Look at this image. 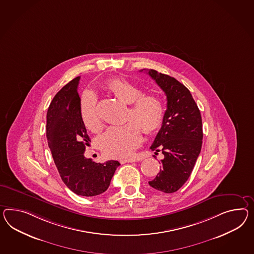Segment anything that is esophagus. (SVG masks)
<instances>
[{
    "label": "esophagus",
    "mask_w": 254,
    "mask_h": 254,
    "mask_svg": "<svg viewBox=\"0 0 254 254\" xmlns=\"http://www.w3.org/2000/svg\"><path fill=\"white\" fill-rule=\"evenodd\" d=\"M136 158H122V159H120V162L122 163V164H124V163H131V162H135L136 161Z\"/></svg>",
    "instance_id": "1"
}]
</instances>
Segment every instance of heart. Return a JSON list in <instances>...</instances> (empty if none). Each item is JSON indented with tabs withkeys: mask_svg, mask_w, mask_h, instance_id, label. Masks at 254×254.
<instances>
[{
	"mask_svg": "<svg viewBox=\"0 0 254 254\" xmlns=\"http://www.w3.org/2000/svg\"><path fill=\"white\" fill-rule=\"evenodd\" d=\"M105 89L125 104L130 105L126 124L111 127L99 139L100 148L106 156L124 158L130 156L141 143V129L147 135L160 129L165 117L162 99L156 94L143 95L138 85L127 80H109ZM80 113L85 127L93 132L100 131L103 124L99 117L97 98L91 91L85 92L80 103Z\"/></svg>",
	"mask_w": 254,
	"mask_h": 254,
	"instance_id": "1",
	"label": "heart"
}]
</instances>
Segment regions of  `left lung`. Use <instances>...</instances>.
Wrapping results in <instances>:
<instances>
[{
    "instance_id": "obj_1",
    "label": "left lung",
    "mask_w": 254,
    "mask_h": 254,
    "mask_svg": "<svg viewBox=\"0 0 254 254\" xmlns=\"http://www.w3.org/2000/svg\"><path fill=\"white\" fill-rule=\"evenodd\" d=\"M143 70H141L142 72ZM167 96L161 129L150 149L162 152V168L149 185L166 193L175 192L187 182L202 143L201 113L190 92L174 77L147 70Z\"/></svg>"
}]
</instances>
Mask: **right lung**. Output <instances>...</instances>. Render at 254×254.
I'll return each instance as SVG.
<instances>
[{
    "mask_svg": "<svg viewBox=\"0 0 254 254\" xmlns=\"http://www.w3.org/2000/svg\"><path fill=\"white\" fill-rule=\"evenodd\" d=\"M79 80L72 79L52 99L47 112V140L63 182L75 194L90 197L108 190L121 164L94 162L84 156L90 138L80 113Z\"/></svg>",
    "mask_w": 254,
    "mask_h": 254,
    "instance_id": "1",
    "label": "right lung"
}]
</instances>
